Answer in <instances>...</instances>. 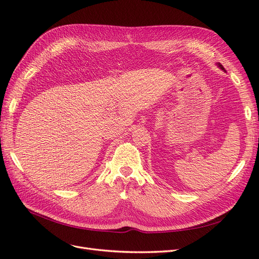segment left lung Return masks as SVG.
I'll return each instance as SVG.
<instances>
[{
    "label": "left lung",
    "mask_w": 259,
    "mask_h": 259,
    "mask_svg": "<svg viewBox=\"0 0 259 259\" xmlns=\"http://www.w3.org/2000/svg\"><path fill=\"white\" fill-rule=\"evenodd\" d=\"M217 65H218V67H219V68H221L222 70H224V71H225V68H224V67H223L221 64H217Z\"/></svg>",
    "instance_id": "obj_1"
}]
</instances>
